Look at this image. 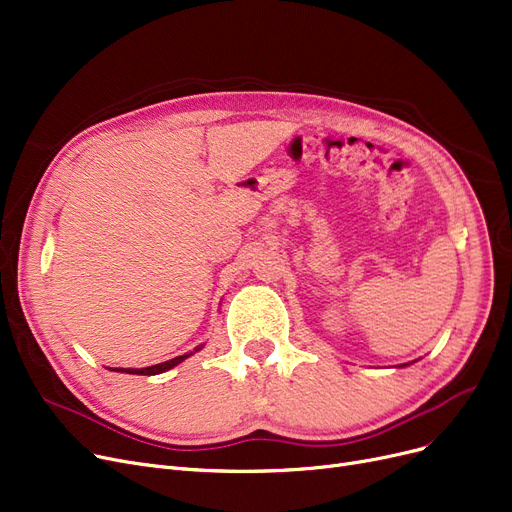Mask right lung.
I'll list each match as a JSON object with an SVG mask.
<instances>
[{"instance_id": "add662e5", "label": "right lung", "mask_w": 512, "mask_h": 512, "mask_svg": "<svg viewBox=\"0 0 512 512\" xmlns=\"http://www.w3.org/2000/svg\"><path fill=\"white\" fill-rule=\"evenodd\" d=\"M198 349H203V345L201 347H196L194 351H198ZM192 353H184V355H177V358H173V360H169V362H161V364H157V366H148V368H115V372H127V374H144V376H150V374H161V372H165V370H169V368H173V366H177L180 362H184L186 358H190Z\"/></svg>"}]
</instances>
